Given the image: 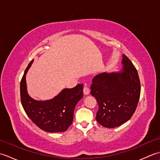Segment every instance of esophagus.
I'll list each match as a JSON object with an SVG mask.
<instances>
[{
    "label": "esophagus",
    "instance_id": "34e87169",
    "mask_svg": "<svg viewBox=\"0 0 160 160\" xmlns=\"http://www.w3.org/2000/svg\"><path fill=\"white\" fill-rule=\"evenodd\" d=\"M90 93V90L88 87H84V89H83V93L84 96H87V95H89Z\"/></svg>",
    "mask_w": 160,
    "mask_h": 160
}]
</instances>
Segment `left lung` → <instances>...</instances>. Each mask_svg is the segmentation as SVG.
I'll use <instances>...</instances> for the list:
<instances>
[{"mask_svg":"<svg viewBox=\"0 0 160 160\" xmlns=\"http://www.w3.org/2000/svg\"><path fill=\"white\" fill-rule=\"evenodd\" d=\"M122 67L118 71L101 73L94 77L91 94L98 103V123L115 128L127 122L136 109L140 96V82L131 61L122 54Z\"/></svg>","mask_w":160,"mask_h":160,"instance_id":"left-lung-1","label":"left lung"}]
</instances>
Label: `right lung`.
<instances>
[{
    "mask_svg": "<svg viewBox=\"0 0 160 160\" xmlns=\"http://www.w3.org/2000/svg\"><path fill=\"white\" fill-rule=\"evenodd\" d=\"M33 62V60L27 67L20 82V99L24 110L42 130L49 132L65 131L73 122L75 107L83 97V84L64 89L52 99H33L28 92L26 82V75Z\"/></svg>",
    "mask_w": 160,
    "mask_h": 160,
    "instance_id": "add662e5",
    "label": "right lung"
}]
</instances>
